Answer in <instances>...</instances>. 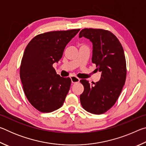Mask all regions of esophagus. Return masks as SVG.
<instances>
[{
    "label": "esophagus",
    "instance_id": "obj_1",
    "mask_svg": "<svg viewBox=\"0 0 146 146\" xmlns=\"http://www.w3.org/2000/svg\"><path fill=\"white\" fill-rule=\"evenodd\" d=\"M71 82L73 84H76L79 82L80 81V79H79L78 77H76L75 76H71Z\"/></svg>",
    "mask_w": 146,
    "mask_h": 146
}]
</instances>
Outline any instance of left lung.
<instances>
[{
  "instance_id": "1",
  "label": "left lung",
  "mask_w": 146,
  "mask_h": 146,
  "mask_svg": "<svg viewBox=\"0 0 146 146\" xmlns=\"http://www.w3.org/2000/svg\"><path fill=\"white\" fill-rule=\"evenodd\" d=\"M84 36L93 43L92 62L101 72V78L91 85L82 79L84 88L80 96L86 111L95 115L104 113L112 108L120 96L126 78V62L123 49L114 34L102 29L85 28L79 38Z\"/></svg>"
}]
</instances>
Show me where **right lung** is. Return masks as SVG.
I'll use <instances>...</instances> for the list:
<instances>
[{"instance_id":"obj_1","label":"right lung","mask_w":146,"mask_h":146,"mask_svg":"<svg viewBox=\"0 0 146 146\" xmlns=\"http://www.w3.org/2000/svg\"><path fill=\"white\" fill-rule=\"evenodd\" d=\"M80 29L54 31L38 35L26 46L20 68V77L26 98L42 113L63 105L71 78L57 75L53 64L62 58L65 47Z\"/></svg>"}]
</instances>
